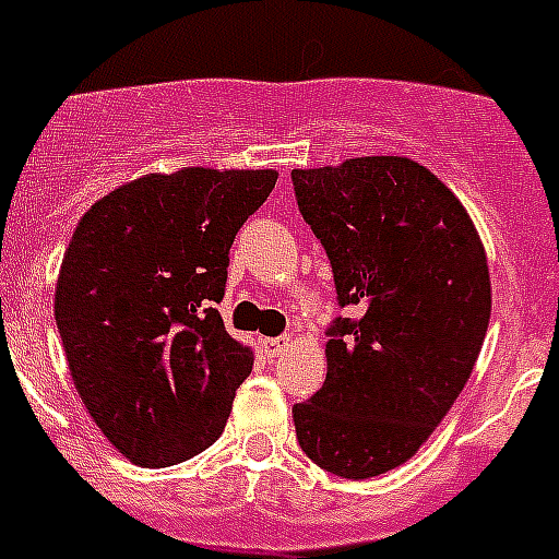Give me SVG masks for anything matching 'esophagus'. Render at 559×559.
Here are the masks:
<instances>
[{
    "label": "esophagus",
    "instance_id": "1",
    "mask_svg": "<svg viewBox=\"0 0 559 559\" xmlns=\"http://www.w3.org/2000/svg\"><path fill=\"white\" fill-rule=\"evenodd\" d=\"M260 344H263V353L269 355V358H276V355L288 349L290 341L283 335V338H263V341H260Z\"/></svg>",
    "mask_w": 559,
    "mask_h": 559
}]
</instances>
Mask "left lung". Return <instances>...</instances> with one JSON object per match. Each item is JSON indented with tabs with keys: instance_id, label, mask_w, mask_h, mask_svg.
<instances>
[{
	"instance_id": "1",
	"label": "left lung",
	"mask_w": 559,
	"mask_h": 559,
	"mask_svg": "<svg viewBox=\"0 0 559 559\" xmlns=\"http://www.w3.org/2000/svg\"><path fill=\"white\" fill-rule=\"evenodd\" d=\"M299 210L330 257L341 305L324 386L294 406L308 459L344 478L389 473L426 445L481 353L490 265L471 212L408 156L296 167Z\"/></svg>"
}]
</instances>
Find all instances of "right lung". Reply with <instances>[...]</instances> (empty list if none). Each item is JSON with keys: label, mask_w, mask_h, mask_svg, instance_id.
<instances>
[{"label": "right lung", "mask_w": 559, "mask_h": 559, "mask_svg": "<svg viewBox=\"0 0 559 559\" xmlns=\"http://www.w3.org/2000/svg\"><path fill=\"white\" fill-rule=\"evenodd\" d=\"M276 170L179 167L88 206L56 285V322L88 417L128 462L170 467L221 437L254 349L215 302L237 229Z\"/></svg>", "instance_id": "right-lung-1"}]
</instances>
